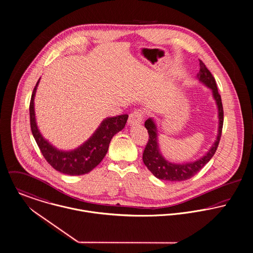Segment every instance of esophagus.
Listing matches in <instances>:
<instances>
[{
    "instance_id": "34e87169",
    "label": "esophagus",
    "mask_w": 253,
    "mask_h": 253,
    "mask_svg": "<svg viewBox=\"0 0 253 253\" xmlns=\"http://www.w3.org/2000/svg\"><path fill=\"white\" fill-rule=\"evenodd\" d=\"M143 119V112L141 110H135L129 115L128 118V125L129 126H134V125H139L141 124Z\"/></svg>"
}]
</instances>
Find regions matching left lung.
Returning <instances> with one entry per match:
<instances>
[{"mask_svg":"<svg viewBox=\"0 0 253 253\" xmlns=\"http://www.w3.org/2000/svg\"><path fill=\"white\" fill-rule=\"evenodd\" d=\"M199 66H200V70H199V73L197 74V79L201 84L206 85L208 88L212 90V95L214 100L216 101V105L218 108L219 126H218L217 138L213 143V145L208 150V152L205 155H203L200 159L193 162L182 163V164L171 163L165 159V157L162 155L160 151L159 143H158V129H157L155 121L151 118L146 120L144 126L148 130L149 139L143 151L142 159H143V163L145 164L147 169L159 179L169 180V181H179V180H185L190 178L210 161V159L215 154L217 147L219 145L220 138L222 135L223 123H224V111H223L222 100L218 92V88H217L214 77L206 68V66L203 64V62L200 60H199Z\"/></svg>","mask_w":253,"mask_h":253,"instance_id":"obj_1","label":"left lung"}]
</instances>
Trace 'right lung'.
Instances as JSON below:
<instances>
[{"label": "right lung", "instance_id": "1", "mask_svg": "<svg viewBox=\"0 0 253 253\" xmlns=\"http://www.w3.org/2000/svg\"><path fill=\"white\" fill-rule=\"evenodd\" d=\"M39 81L32 92L29 115L31 131L42 155L53 168L62 173L80 175L89 172L98 166L106 156L111 139L125 127L128 115L125 114L105 119L83 145L71 151L59 150L42 136L36 124L34 97Z\"/></svg>", "mask_w": 253, "mask_h": 253}]
</instances>
